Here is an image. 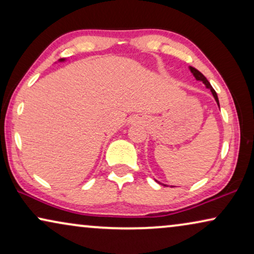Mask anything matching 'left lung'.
<instances>
[{"instance_id":"left-lung-1","label":"left lung","mask_w":254,"mask_h":254,"mask_svg":"<svg viewBox=\"0 0 254 254\" xmlns=\"http://www.w3.org/2000/svg\"><path fill=\"white\" fill-rule=\"evenodd\" d=\"M190 71H192V74L194 75V77H195L197 81H202L204 84H206V86L208 89H210V91H211V93H213V96H214V98H215V100H216V103H217V105H218V107H220V103H218V98H217V93H216V91H215V90L213 89V86L210 85V83L208 82V79L204 77V76L201 74V72L197 70V69H195V68H193V67H190ZM158 184H161V183H158ZM165 186V185H164Z\"/></svg>"}]
</instances>
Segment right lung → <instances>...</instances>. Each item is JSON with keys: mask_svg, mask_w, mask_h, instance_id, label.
Segmentation results:
<instances>
[{"mask_svg": "<svg viewBox=\"0 0 254 254\" xmlns=\"http://www.w3.org/2000/svg\"><path fill=\"white\" fill-rule=\"evenodd\" d=\"M64 59H61V60H60V61H64Z\"/></svg>", "mask_w": 254, "mask_h": 254, "instance_id": "right-lung-1", "label": "right lung"}]
</instances>
